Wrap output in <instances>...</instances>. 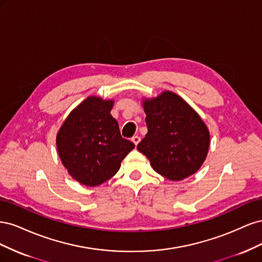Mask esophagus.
<instances>
[{"label":"esophagus","instance_id":"obj_1","mask_svg":"<svg viewBox=\"0 0 262 262\" xmlns=\"http://www.w3.org/2000/svg\"><path fill=\"white\" fill-rule=\"evenodd\" d=\"M140 141H141V138L139 137V136H134L133 138H132V142L134 144H136V146L140 143Z\"/></svg>","mask_w":262,"mask_h":262}]
</instances>
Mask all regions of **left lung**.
<instances>
[{
  "instance_id": "8db88e82",
  "label": "left lung",
  "mask_w": 262,
  "mask_h": 262,
  "mask_svg": "<svg viewBox=\"0 0 262 262\" xmlns=\"http://www.w3.org/2000/svg\"><path fill=\"white\" fill-rule=\"evenodd\" d=\"M147 134L138 149L155 171L181 180L201 167L210 143L209 130L187 102L171 92L144 101Z\"/></svg>"
}]
</instances>
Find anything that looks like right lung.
<instances>
[{"label":"right lung","mask_w":262,"mask_h":262,"mask_svg":"<svg viewBox=\"0 0 262 262\" xmlns=\"http://www.w3.org/2000/svg\"><path fill=\"white\" fill-rule=\"evenodd\" d=\"M113 104L89 97L70 114L58 133L63 165L85 186H98L112 178L134 148L131 141L121 137L117 120L110 115Z\"/></svg>","instance_id":"1"}]
</instances>
